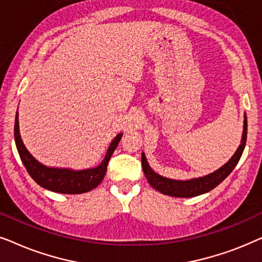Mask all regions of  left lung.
Returning <instances> with one entry per match:
<instances>
[{"label":"left lung","mask_w":262,"mask_h":262,"mask_svg":"<svg viewBox=\"0 0 262 262\" xmlns=\"http://www.w3.org/2000/svg\"><path fill=\"white\" fill-rule=\"evenodd\" d=\"M247 141V116L245 114V120H243V134L241 144L236 150L234 156L213 173L209 175H205L203 178L191 179V180H173V179H168L161 175L156 174L150 166L148 164V161L145 159L144 152L142 154V168L144 171L145 178L148 179L149 184L152 186L157 191L163 193V194L170 195V196H179V198H192V196H196L204 193L211 191L216 186L221 184L229 174L231 173L232 169L238 163L239 159H241L243 150L246 146Z\"/></svg>","instance_id":"8db88e82"}]
</instances>
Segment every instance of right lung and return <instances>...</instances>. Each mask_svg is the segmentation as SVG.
Segmentation results:
<instances>
[{"mask_svg":"<svg viewBox=\"0 0 262 262\" xmlns=\"http://www.w3.org/2000/svg\"><path fill=\"white\" fill-rule=\"evenodd\" d=\"M19 116H15V125H14V137H15L16 149L19 151L20 159L23 161L25 168L31 175V178L49 191L64 193V194H80L92 191L96 186L101 184L107 171V164L110 162L111 156L119 144L121 136L119 134L111 142L107 149L106 156L101 163L95 168H89L83 170H73L68 168H53L46 167L38 162L30 151L24 145L19 131Z\"/></svg>","mask_w":262,"mask_h":262,"instance_id":"obj_1","label":"right lung"}]
</instances>
